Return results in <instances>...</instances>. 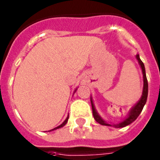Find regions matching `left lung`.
<instances>
[{
  "mask_svg": "<svg viewBox=\"0 0 160 160\" xmlns=\"http://www.w3.org/2000/svg\"><path fill=\"white\" fill-rule=\"evenodd\" d=\"M136 59L139 62V65H140V68L142 70V74H143V81H144V86H143V92H142L141 98L139 99V100L138 102L132 107L128 113V115L125 119H124L122 121H120L119 123L116 124H109L108 122H106L105 119H103L102 117L100 116L99 113L97 112V110L95 109V105H94V102H93L92 97L90 96V102H91V105H92V111H93V115H94V118L96 120V122H98L99 124H102V125H106V126H114L115 128H123V127H125L127 125H129L134 122L135 119L138 118V116L139 115V114L141 113L142 109L144 108V105L146 104L147 101V97H148V80H147L146 74H145V68H144V63L142 62V60H140L139 58V54L136 55Z\"/></svg>",
  "mask_w": 160,
  "mask_h": 160,
  "instance_id": "8db88e82",
  "label": "left lung"
}]
</instances>
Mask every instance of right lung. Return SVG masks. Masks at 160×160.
I'll return each mask as SVG.
<instances>
[{"mask_svg": "<svg viewBox=\"0 0 160 160\" xmlns=\"http://www.w3.org/2000/svg\"><path fill=\"white\" fill-rule=\"evenodd\" d=\"M76 90H77V88H76V90H75V92H74V93H75V91H76ZM68 119H69V115H68V116L66 117V119H65V121L63 122L62 124H60V125H59V126H57V127H56V128H54L53 129H51V130H49V131H53V130H55V129H60V128H62L63 126H65V124H66V123H67V122H68Z\"/></svg>", "mask_w": 160, "mask_h": 160, "instance_id": "1", "label": "right lung"}]
</instances>
